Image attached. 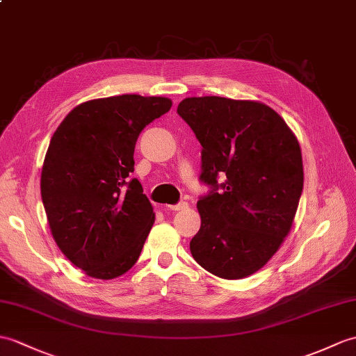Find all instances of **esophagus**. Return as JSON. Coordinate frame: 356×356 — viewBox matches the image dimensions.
Returning a JSON list of instances; mask_svg holds the SVG:
<instances>
[{
	"label": "esophagus",
	"instance_id": "1",
	"mask_svg": "<svg viewBox=\"0 0 356 356\" xmlns=\"http://www.w3.org/2000/svg\"><path fill=\"white\" fill-rule=\"evenodd\" d=\"M165 209L167 211H185V209H188V203L180 202L177 204H168V206H165Z\"/></svg>",
	"mask_w": 356,
	"mask_h": 356
}]
</instances>
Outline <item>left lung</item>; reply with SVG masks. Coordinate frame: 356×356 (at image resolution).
Wrapping results in <instances>:
<instances>
[{
	"instance_id": "1",
	"label": "left lung",
	"mask_w": 356,
	"mask_h": 356,
	"mask_svg": "<svg viewBox=\"0 0 356 356\" xmlns=\"http://www.w3.org/2000/svg\"><path fill=\"white\" fill-rule=\"evenodd\" d=\"M177 113L203 147L200 180L212 188L197 202L202 226L189 243L193 258L222 279L250 276L291 230L303 189L299 140L259 102L189 97Z\"/></svg>"
}]
</instances>
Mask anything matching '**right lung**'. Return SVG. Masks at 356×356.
Here are the masks:
<instances>
[{
	"label": "right lung",
	"mask_w": 356,
	"mask_h": 356,
	"mask_svg": "<svg viewBox=\"0 0 356 356\" xmlns=\"http://www.w3.org/2000/svg\"><path fill=\"white\" fill-rule=\"evenodd\" d=\"M165 97L124 94L81 103L49 140L40 194L57 247L95 279H113L138 261L154 222L131 179L140 131L171 109Z\"/></svg>",
	"instance_id": "add662e5"
}]
</instances>
